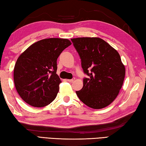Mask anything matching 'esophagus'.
I'll return each instance as SVG.
<instances>
[{"instance_id":"34e87169","label":"esophagus","mask_w":146,"mask_h":146,"mask_svg":"<svg viewBox=\"0 0 146 146\" xmlns=\"http://www.w3.org/2000/svg\"><path fill=\"white\" fill-rule=\"evenodd\" d=\"M74 80H75V78H73L72 79H71V80H67V81H68V82H73Z\"/></svg>"}]
</instances>
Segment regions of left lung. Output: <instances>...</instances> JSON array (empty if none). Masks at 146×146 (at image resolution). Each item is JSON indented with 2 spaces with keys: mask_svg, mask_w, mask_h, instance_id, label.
<instances>
[{
  "mask_svg": "<svg viewBox=\"0 0 146 146\" xmlns=\"http://www.w3.org/2000/svg\"><path fill=\"white\" fill-rule=\"evenodd\" d=\"M80 57L83 72V87L76 91L83 103L100 109L108 106L118 96L125 74L118 52L98 37L71 39Z\"/></svg>",
  "mask_w": 146,
  "mask_h": 146,
  "instance_id": "1",
  "label": "left lung"
}]
</instances>
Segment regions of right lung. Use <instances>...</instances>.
I'll return each instance as SVG.
<instances>
[{"label": "right lung", "mask_w": 146, "mask_h": 146, "mask_svg": "<svg viewBox=\"0 0 146 146\" xmlns=\"http://www.w3.org/2000/svg\"><path fill=\"white\" fill-rule=\"evenodd\" d=\"M70 44L66 39H42L31 45L19 57L14 68V83L26 103L42 107L56 98L61 83L56 74L57 59Z\"/></svg>", "instance_id": "1"}]
</instances>
